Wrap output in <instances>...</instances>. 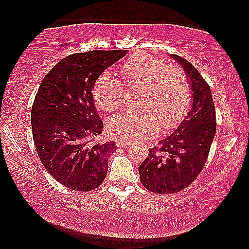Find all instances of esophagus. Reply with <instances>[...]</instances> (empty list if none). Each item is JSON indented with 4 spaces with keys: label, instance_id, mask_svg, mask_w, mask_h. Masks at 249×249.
<instances>
[{
    "label": "esophagus",
    "instance_id": "esophagus-1",
    "mask_svg": "<svg viewBox=\"0 0 249 249\" xmlns=\"http://www.w3.org/2000/svg\"><path fill=\"white\" fill-rule=\"evenodd\" d=\"M130 144H131L130 142L121 141V139H119V141L115 142V145H117V147H128V146Z\"/></svg>",
    "mask_w": 249,
    "mask_h": 249
}]
</instances>
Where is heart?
Masks as SVG:
<instances>
[{"instance_id":"obj_1","label":"heart","mask_w":249,"mask_h":249,"mask_svg":"<svg viewBox=\"0 0 249 249\" xmlns=\"http://www.w3.org/2000/svg\"><path fill=\"white\" fill-rule=\"evenodd\" d=\"M122 83L103 73L95 81L93 95L101 110L111 112L124 104V86L141 85L137 108H127L108 122V132L121 141H137L176 128L192 102V87L183 70L151 54L137 52L120 68Z\"/></svg>"}]
</instances>
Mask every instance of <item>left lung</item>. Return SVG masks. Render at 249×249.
<instances>
[{
    "mask_svg": "<svg viewBox=\"0 0 249 249\" xmlns=\"http://www.w3.org/2000/svg\"><path fill=\"white\" fill-rule=\"evenodd\" d=\"M189 77L193 104L178 128L149 149L139 165L141 182L155 194H176L192 185L202 172L216 131L212 91L198 70L172 54Z\"/></svg>",
    "mask_w": 249,
    "mask_h": 249,
    "instance_id": "obj_1",
    "label": "left lung"
}]
</instances>
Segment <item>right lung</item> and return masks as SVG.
Masks as SVG:
<instances>
[{"label":"right lung","instance_id":"1","mask_svg":"<svg viewBox=\"0 0 249 249\" xmlns=\"http://www.w3.org/2000/svg\"><path fill=\"white\" fill-rule=\"evenodd\" d=\"M127 50L74 53L44 77L32 107L36 152L46 171L67 188L90 192L104 181L114 142H101L103 122L94 107L98 76Z\"/></svg>","mask_w":249,"mask_h":249}]
</instances>
